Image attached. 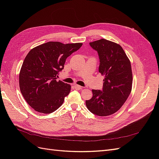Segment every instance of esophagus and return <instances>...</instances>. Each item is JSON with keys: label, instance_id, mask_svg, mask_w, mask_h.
Here are the masks:
<instances>
[{"label": "esophagus", "instance_id": "esophagus-1", "mask_svg": "<svg viewBox=\"0 0 159 159\" xmlns=\"http://www.w3.org/2000/svg\"><path fill=\"white\" fill-rule=\"evenodd\" d=\"M74 87H75V89L77 90H81V89H82V87L80 85H75Z\"/></svg>", "mask_w": 159, "mask_h": 159}]
</instances>
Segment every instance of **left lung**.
I'll return each mask as SVG.
<instances>
[{"mask_svg": "<svg viewBox=\"0 0 159 159\" xmlns=\"http://www.w3.org/2000/svg\"><path fill=\"white\" fill-rule=\"evenodd\" d=\"M89 45L98 53L99 72L105 78L102 91L93 89V97L85 101V105L92 113L107 116L117 112L131 93V62L122 47L116 43L101 39Z\"/></svg>", "mask_w": 159, "mask_h": 159, "instance_id": "8db88e82", "label": "left lung"}]
</instances>
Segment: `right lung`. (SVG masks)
Listing matches in <instances>:
<instances>
[{"label":"right lung","instance_id":"obj_1","mask_svg":"<svg viewBox=\"0 0 159 159\" xmlns=\"http://www.w3.org/2000/svg\"><path fill=\"white\" fill-rule=\"evenodd\" d=\"M82 43L48 42L32 49L23 61L19 85L24 98L39 113H51L64 103L71 86L56 81L67 57L78 50Z\"/></svg>","mask_w":159,"mask_h":159}]
</instances>
